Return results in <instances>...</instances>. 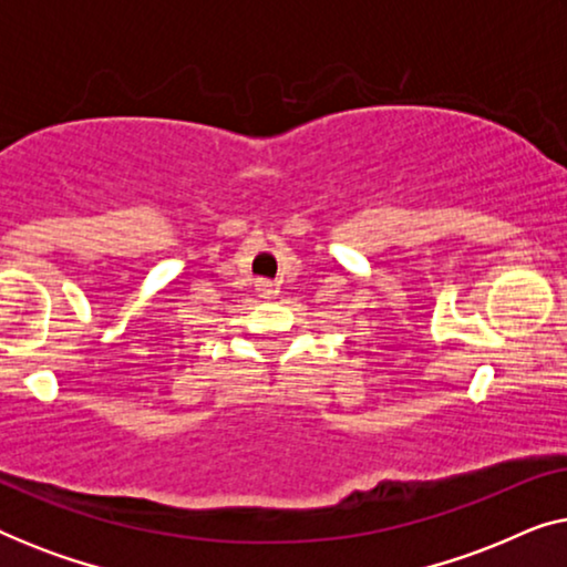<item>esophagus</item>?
Masks as SVG:
<instances>
[{
	"mask_svg": "<svg viewBox=\"0 0 567 567\" xmlns=\"http://www.w3.org/2000/svg\"><path fill=\"white\" fill-rule=\"evenodd\" d=\"M258 293H260V299H270V297H276L278 289H276V284H270V281H258Z\"/></svg>",
	"mask_w": 567,
	"mask_h": 567,
	"instance_id": "34e87169",
	"label": "esophagus"
}]
</instances>
